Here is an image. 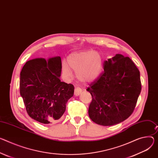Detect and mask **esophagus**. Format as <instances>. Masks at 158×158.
<instances>
[{"label": "esophagus", "mask_w": 158, "mask_h": 158, "mask_svg": "<svg viewBox=\"0 0 158 158\" xmlns=\"http://www.w3.org/2000/svg\"><path fill=\"white\" fill-rule=\"evenodd\" d=\"M81 93H82V90H81V89H80V88H75V91H74V95H75L76 96H79V95L81 94Z\"/></svg>", "instance_id": "obj_1"}]
</instances>
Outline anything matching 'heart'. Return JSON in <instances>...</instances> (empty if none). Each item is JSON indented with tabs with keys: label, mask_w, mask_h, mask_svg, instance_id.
Returning <instances> with one entry per match:
<instances>
[{
	"label": "heart",
	"mask_w": 158,
	"mask_h": 158,
	"mask_svg": "<svg viewBox=\"0 0 158 158\" xmlns=\"http://www.w3.org/2000/svg\"><path fill=\"white\" fill-rule=\"evenodd\" d=\"M67 63L63 62V74L67 78L73 76L70 68L76 73L77 79L84 83L94 82L101 76L103 70V60L99 53L83 51L70 54Z\"/></svg>",
	"instance_id": "1"
}]
</instances>
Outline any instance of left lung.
Here are the masks:
<instances>
[{
    "label": "left lung",
    "mask_w": 158,
    "mask_h": 158,
    "mask_svg": "<svg viewBox=\"0 0 158 158\" xmlns=\"http://www.w3.org/2000/svg\"><path fill=\"white\" fill-rule=\"evenodd\" d=\"M92 96L88 113L94 123L118 124L131 115L141 91L140 72L128 56L116 54L104 62V73L87 89Z\"/></svg>",
    "instance_id": "obj_1"
}]
</instances>
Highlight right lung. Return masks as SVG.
Instances as JSON below:
<instances>
[{
  "instance_id": "right-lung-1",
  "label": "right lung",
  "mask_w": 158,
  "mask_h": 158,
  "mask_svg": "<svg viewBox=\"0 0 158 158\" xmlns=\"http://www.w3.org/2000/svg\"><path fill=\"white\" fill-rule=\"evenodd\" d=\"M60 56L36 58L26 62L20 74V94L30 117L44 124L63 115L73 96V84L61 82Z\"/></svg>"
}]
</instances>
